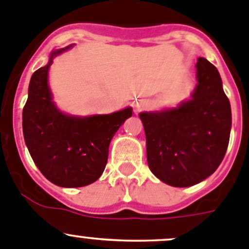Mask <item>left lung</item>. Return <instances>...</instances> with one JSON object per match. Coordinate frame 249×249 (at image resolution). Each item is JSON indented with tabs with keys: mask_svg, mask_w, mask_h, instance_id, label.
Returning a JSON list of instances; mask_svg holds the SVG:
<instances>
[{
	"mask_svg": "<svg viewBox=\"0 0 249 249\" xmlns=\"http://www.w3.org/2000/svg\"><path fill=\"white\" fill-rule=\"evenodd\" d=\"M198 86L192 99L162 113H141L147 163L172 187H190L208 178L226 153L231 106L221 77L204 57L196 62Z\"/></svg>",
	"mask_w": 249,
	"mask_h": 249,
	"instance_id": "1",
	"label": "left lung"
}]
</instances>
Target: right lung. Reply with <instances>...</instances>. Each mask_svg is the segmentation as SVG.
Segmentation results:
<instances>
[{"mask_svg":"<svg viewBox=\"0 0 249 249\" xmlns=\"http://www.w3.org/2000/svg\"><path fill=\"white\" fill-rule=\"evenodd\" d=\"M46 66L30 78L28 99L23 108V135L34 163L51 183L65 188L85 187L96 182L108 161L109 143L120 125L131 117L126 108L108 115L69 117L51 102Z\"/></svg>","mask_w":249,"mask_h":249,"instance_id":"1","label":"right lung"}]
</instances>
